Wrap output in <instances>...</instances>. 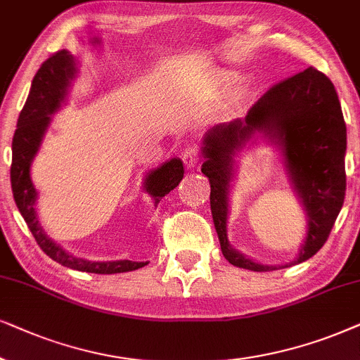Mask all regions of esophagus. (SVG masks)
I'll return each instance as SVG.
<instances>
[{
  "label": "esophagus",
  "mask_w": 360,
  "mask_h": 360,
  "mask_svg": "<svg viewBox=\"0 0 360 360\" xmlns=\"http://www.w3.org/2000/svg\"><path fill=\"white\" fill-rule=\"evenodd\" d=\"M199 161V150L198 148H188V150H184L183 153V162L186 165V167H194L198 165Z\"/></svg>",
  "instance_id": "esophagus-1"
}]
</instances>
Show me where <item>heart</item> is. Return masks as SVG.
I'll list each match as a JSON object with an SVG mask.
<instances>
[{
	"instance_id": "1",
	"label": "heart",
	"mask_w": 360,
	"mask_h": 360,
	"mask_svg": "<svg viewBox=\"0 0 360 360\" xmlns=\"http://www.w3.org/2000/svg\"><path fill=\"white\" fill-rule=\"evenodd\" d=\"M227 80L229 77L225 74H217V72H214V74H205L202 79H200L199 89L204 90V92H215V90L224 87V85L227 84Z\"/></svg>"
}]
</instances>
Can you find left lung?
<instances>
[{"label": "left lung", "instance_id": "8db88e82", "mask_svg": "<svg viewBox=\"0 0 360 360\" xmlns=\"http://www.w3.org/2000/svg\"><path fill=\"white\" fill-rule=\"evenodd\" d=\"M255 131L284 150L290 180L309 215V233L295 262L260 266L229 247L226 238L231 156ZM347 133L336 89L314 67L273 85L245 118L220 123L204 136L202 171L210 183V210L224 257L238 268L270 271L306 262L328 240L346 198Z\"/></svg>", "mask_w": 360, "mask_h": 360}]
</instances>
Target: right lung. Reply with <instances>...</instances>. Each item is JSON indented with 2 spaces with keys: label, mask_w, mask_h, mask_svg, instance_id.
<instances>
[{
  "label": "right lung",
  "mask_w": 360,
  "mask_h": 360,
  "mask_svg": "<svg viewBox=\"0 0 360 360\" xmlns=\"http://www.w3.org/2000/svg\"><path fill=\"white\" fill-rule=\"evenodd\" d=\"M77 75V60L69 51H59L52 54L37 70L26 103L19 113L18 128L13 136V162H11V189L19 212L26 220L27 227L34 236L37 245L46 255L67 268L79 271L112 275V273L133 271L148 265V262H89L75 258L56 245L42 230L36 212L37 193L31 181V162L39 150L42 138L51 123V115L56 113L64 103L72 80ZM184 177V166L179 158L148 172L145 179V191L151 194L155 204L169 194Z\"/></svg>",
  "instance_id": "add662e5"
}]
</instances>
